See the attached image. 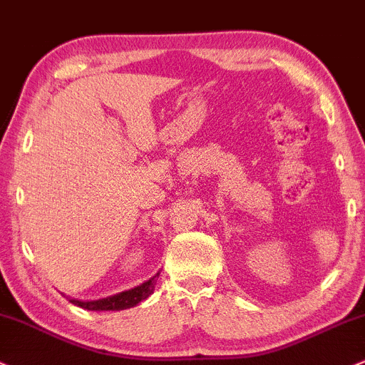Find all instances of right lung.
<instances>
[{
	"mask_svg": "<svg viewBox=\"0 0 365 365\" xmlns=\"http://www.w3.org/2000/svg\"><path fill=\"white\" fill-rule=\"evenodd\" d=\"M159 274H161V272H158L155 275H152L149 280L142 282L140 286H135L133 289H126V291H123V293L107 296V298H102V299L83 302V299L71 298V296L67 299H69L72 305H78V307L85 308V310H91V312L126 310V308L137 307L140 302H143V299H147L152 293H154V287H155V282H158V279H159Z\"/></svg>",
	"mask_w": 365,
	"mask_h": 365,
	"instance_id": "1",
	"label": "right lung"
}]
</instances>
